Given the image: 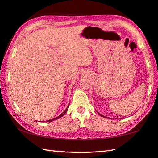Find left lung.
<instances>
[{
	"mask_svg": "<svg viewBox=\"0 0 158 158\" xmlns=\"http://www.w3.org/2000/svg\"><path fill=\"white\" fill-rule=\"evenodd\" d=\"M97 112H98V111H97ZM98 113L99 114V115H100V116H101V117H105V118H109V119H110V118H109V117H105V116H104V115H101V114H100V113H99L98 112Z\"/></svg>",
	"mask_w": 158,
	"mask_h": 158,
	"instance_id": "1",
	"label": "left lung"
}]
</instances>
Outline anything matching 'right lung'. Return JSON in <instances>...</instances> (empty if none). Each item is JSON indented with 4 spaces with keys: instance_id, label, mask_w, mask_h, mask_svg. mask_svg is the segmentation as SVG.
Here are the masks:
<instances>
[{
    "instance_id": "obj_1",
    "label": "right lung",
    "mask_w": 158,
    "mask_h": 158,
    "mask_svg": "<svg viewBox=\"0 0 158 158\" xmlns=\"http://www.w3.org/2000/svg\"><path fill=\"white\" fill-rule=\"evenodd\" d=\"M68 108H69V106H68V107H67L66 108V109L64 110V111L61 115H59L58 117H56V118H54V119H50V120H48V121H46V122H51V121H53V120H56V119H59V118H60V117H62L63 115H64V114L66 113V111L67 110H68Z\"/></svg>"
}]
</instances>
